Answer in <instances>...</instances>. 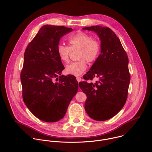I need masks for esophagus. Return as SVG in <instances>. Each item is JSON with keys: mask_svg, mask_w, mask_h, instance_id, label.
I'll use <instances>...</instances> for the list:
<instances>
[{"mask_svg": "<svg viewBox=\"0 0 152 152\" xmlns=\"http://www.w3.org/2000/svg\"><path fill=\"white\" fill-rule=\"evenodd\" d=\"M76 79H77V80L78 82H80V81L82 80L81 78V77H77L76 78Z\"/></svg>", "mask_w": 152, "mask_h": 152, "instance_id": "34e87169", "label": "esophagus"}]
</instances>
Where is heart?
Returning <instances> with one entry per match:
<instances>
[{"mask_svg": "<svg viewBox=\"0 0 152 152\" xmlns=\"http://www.w3.org/2000/svg\"><path fill=\"white\" fill-rule=\"evenodd\" d=\"M69 47L62 44L57 46V53L60 60L64 63H68L69 60L71 50L80 48L78 58L80 60L72 62L65 68L67 74L75 76L81 75L86 70L88 62H94L98 58L101 51V43L93 39L90 35L84 32H78L68 38Z\"/></svg>", "mask_w": 152, "mask_h": 152, "instance_id": "obj_1", "label": "heart"}]
</instances>
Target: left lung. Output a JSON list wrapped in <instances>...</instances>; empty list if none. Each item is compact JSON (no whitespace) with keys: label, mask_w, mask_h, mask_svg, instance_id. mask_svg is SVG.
Instances as JSON below:
<instances>
[{"label":"left lung","mask_w":152,"mask_h":152,"mask_svg":"<svg viewBox=\"0 0 152 152\" xmlns=\"http://www.w3.org/2000/svg\"><path fill=\"white\" fill-rule=\"evenodd\" d=\"M83 29L94 31L101 40V54L79 83L87 99L84 108L88 116L104 121L116 115L125 105L130 83L128 57L120 39L107 27L94 26ZM95 77V83L87 82Z\"/></svg>","instance_id":"1"}]
</instances>
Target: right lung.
I'll use <instances>...</instances> for the list:
<instances>
[{"label": "right lung", "mask_w": 152, "mask_h": 152, "mask_svg": "<svg viewBox=\"0 0 152 152\" xmlns=\"http://www.w3.org/2000/svg\"><path fill=\"white\" fill-rule=\"evenodd\" d=\"M72 31L63 26H43L24 52L20 75L23 99L44 122L62 119L78 91L75 77L61 75L65 68L57 53L60 39Z\"/></svg>", "instance_id": "right-lung-1"}]
</instances>
